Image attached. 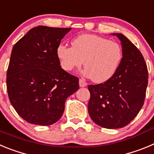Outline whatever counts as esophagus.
I'll return each instance as SVG.
<instances>
[{"instance_id": "1", "label": "esophagus", "mask_w": 154, "mask_h": 154, "mask_svg": "<svg viewBox=\"0 0 154 154\" xmlns=\"http://www.w3.org/2000/svg\"><path fill=\"white\" fill-rule=\"evenodd\" d=\"M86 85H87V83L85 82V80L80 79H79V86L82 88V87H85Z\"/></svg>"}]
</instances>
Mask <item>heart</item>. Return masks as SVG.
I'll return each instance as SVG.
<instances>
[{
	"instance_id": "heart-1",
	"label": "heart",
	"mask_w": 154,
	"mask_h": 154,
	"mask_svg": "<svg viewBox=\"0 0 154 154\" xmlns=\"http://www.w3.org/2000/svg\"><path fill=\"white\" fill-rule=\"evenodd\" d=\"M72 46L57 48L61 66L71 72L83 65L82 75L97 83L113 77L123 60V48L118 42L92 34H83L72 40Z\"/></svg>"
}]
</instances>
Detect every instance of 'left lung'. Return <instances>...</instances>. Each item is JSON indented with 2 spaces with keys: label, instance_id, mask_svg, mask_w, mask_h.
<instances>
[{
  "label": "left lung",
  "instance_id": "obj_1",
  "mask_svg": "<svg viewBox=\"0 0 154 154\" xmlns=\"http://www.w3.org/2000/svg\"><path fill=\"white\" fill-rule=\"evenodd\" d=\"M119 38L123 60L112 78L104 83L89 85L88 111L94 123L106 129L126 126L142 108L148 84V70L139 49L122 34Z\"/></svg>",
  "mask_w": 154,
  "mask_h": 154
}]
</instances>
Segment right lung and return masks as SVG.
Wrapping results in <instances>:
<instances>
[{"label":"right lung","instance_id":"right-lung-1","mask_svg":"<svg viewBox=\"0 0 154 154\" xmlns=\"http://www.w3.org/2000/svg\"><path fill=\"white\" fill-rule=\"evenodd\" d=\"M71 29L35 27L14 45L7 72L8 97L31 124L56 123L66 99L79 88V78L62 69L57 56V48Z\"/></svg>","mask_w":154,"mask_h":154}]
</instances>
